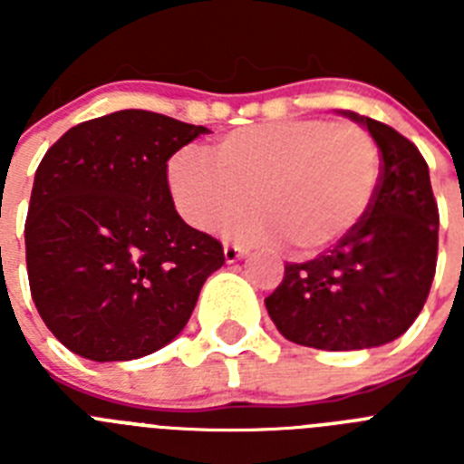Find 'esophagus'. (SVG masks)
Returning <instances> with one entry per match:
<instances>
[{
    "label": "esophagus",
    "mask_w": 464,
    "mask_h": 464,
    "mask_svg": "<svg viewBox=\"0 0 464 464\" xmlns=\"http://www.w3.org/2000/svg\"><path fill=\"white\" fill-rule=\"evenodd\" d=\"M223 253H225V262H227V265H232V262L241 260V257L246 256L244 248H241V246H235V244H225Z\"/></svg>",
    "instance_id": "1"
}]
</instances>
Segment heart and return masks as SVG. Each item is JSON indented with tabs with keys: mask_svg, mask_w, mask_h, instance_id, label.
Wrapping results in <instances>:
<instances>
[{
	"mask_svg": "<svg viewBox=\"0 0 464 464\" xmlns=\"http://www.w3.org/2000/svg\"><path fill=\"white\" fill-rule=\"evenodd\" d=\"M171 199L188 225L225 223L241 244L288 241L295 253H321L362 223L379 188V150L353 122L318 118L241 127L211 155L192 146L167 162Z\"/></svg>",
	"mask_w": 464,
	"mask_h": 464,
	"instance_id": "1",
	"label": "heart"
}]
</instances>
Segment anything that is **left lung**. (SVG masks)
Instances as JSON below:
<instances>
[{
  "label": "left lung",
  "instance_id": "obj_1",
  "mask_svg": "<svg viewBox=\"0 0 464 464\" xmlns=\"http://www.w3.org/2000/svg\"><path fill=\"white\" fill-rule=\"evenodd\" d=\"M381 150L376 197L362 223L332 251L288 262L265 306L288 342L321 351H362L411 327L437 267L440 211L420 150L391 125L339 111Z\"/></svg>",
  "mask_w": 464,
  "mask_h": 464
}]
</instances>
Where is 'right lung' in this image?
<instances>
[{"label":"right lung","mask_w":464,"mask_h":464,"mask_svg":"<svg viewBox=\"0 0 464 464\" xmlns=\"http://www.w3.org/2000/svg\"><path fill=\"white\" fill-rule=\"evenodd\" d=\"M207 132L125 109L72 127L44 155L24 223L27 276L36 311L72 353L137 360L190 321L225 256L176 213L167 160Z\"/></svg>","instance_id":"1"}]
</instances>
